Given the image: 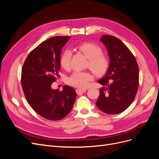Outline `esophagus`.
<instances>
[{
  "label": "esophagus",
  "mask_w": 159,
  "mask_h": 159,
  "mask_svg": "<svg viewBox=\"0 0 159 159\" xmlns=\"http://www.w3.org/2000/svg\"><path fill=\"white\" fill-rule=\"evenodd\" d=\"M86 91V89H77L76 90V93H77L78 94H82V93H85Z\"/></svg>",
  "instance_id": "1"
}]
</instances>
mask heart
<instances>
[{
  "label": "heart",
  "instance_id": "obj_1",
  "mask_svg": "<svg viewBox=\"0 0 159 159\" xmlns=\"http://www.w3.org/2000/svg\"><path fill=\"white\" fill-rule=\"evenodd\" d=\"M76 48L89 59L87 66L95 75L100 76L107 72L110 66V59L106 55L102 53L100 46L94 43L85 42L79 45ZM70 51H64L59 60L61 67L65 70H69L70 67ZM93 79V76L89 71H75L67 79V83L77 88L84 89Z\"/></svg>",
  "mask_w": 159,
  "mask_h": 159
}]
</instances>
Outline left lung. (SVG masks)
<instances>
[{
    "label": "left lung",
    "mask_w": 159,
    "mask_h": 159,
    "mask_svg": "<svg viewBox=\"0 0 159 159\" xmlns=\"http://www.w3.org/2000/svg\"><path fill=\"white\" fill-rule=\"evenodd\" d=\"M108 52L110 66L98 83L101 88L96 104L107 114L125 111L134 102L139 87V66L131 51L120 39L104 35L100 38Z\"/></svg>",
    "instance_id": "8db88e82"
}]
</instances>
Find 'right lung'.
Instances as JSON below:
<instances>
[{
  "mask_svg": "<svg viewBox=\"0 0 159 159\" xmlns=\"http://www.w3.org/2000/svg\"><path fill=\"white\" fill-rule=\"evenodd\" d=\"M70 36H55L40 43L30 52L22 69L21 84L29 105L43 118L58 121L73 108L76 93L69 86L63 90L52 89L60 77L61 49Z\"/></svg>",
  "mask_w": 159,
  "mask_h": 159,
  "instance_id": "add662e5",
  "label": "right lung"
}]
</instances>
